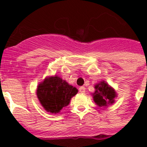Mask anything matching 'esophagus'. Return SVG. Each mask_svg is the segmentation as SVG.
Segmentation results:
<instances>
[{"instance_id": "34e87169", "label": "esophagus", "mask_w": 147, "mask_h": 147, "mask_svg": "<svg viewBox=\"0 0 147 147\" xmlns=\"http://www.w3.org/2000/svg\"><path fill=\"white\" fill-rule=\"evenodd\" d=\"M78 91H79V92H80V93H82V94H84V93L85 92V88L84 87V86H82V87L79 88Z\"/></svg>"}]
</instances>
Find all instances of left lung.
Wrapping results in <instances>:
<instances>
[{
  "label": "left lung",
  "instance_id": "left-lung-1",
  "mask_svg": "<svg viewBox=\"0 0 147 147\" xmlns=\"http://www.w3.org/2000/svg\"><path fill=\"white\" fill-rule=\"evenodd\" d=\"M95 91L92 94L94 101L99 107H107L114 102L117 93L113 88L110 86L105 81H101L94 85Z\"/></svg>",
  "mask_w": 147,
  "mask_h": 147
}]
</instances>
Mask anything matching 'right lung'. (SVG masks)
<instances>
[{
    "mask_svg": "<svg viewBox=\"0 0 147 147\" xmlns=\"http://www.w3.org/2000/svg\"><path fill=\"white\" fill-rule=\"evenodd\" d=\"M78 93V89L62 78L55 76L45 78L39 84L37 98L47 111L57 114L62 107L69 105L71 98Z\"/></svg>",
    "mask_w": 147,
    "mask_h": 147,
    "instance_id": "1",
    "label": "right lung"
}]
</instances>
